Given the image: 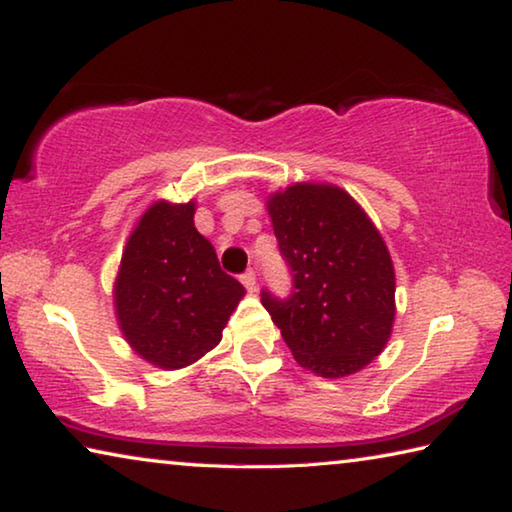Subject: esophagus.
<instances>
[{"instance_id": "1", "label": "esophagus", "mask_w": 512, "mask_h": 512, "mask_svg": "<svg viewBox=\"0 0 512 512\" xmlns=\"http://www.w3.org/2000/svg\"><path fill=\"white\" fill-rule=\"evenodd\" d=\"M241 282H244V287L253 293V291H257V275H255V271H246L244 275H241Z\"/></svg>"}]
</instances>
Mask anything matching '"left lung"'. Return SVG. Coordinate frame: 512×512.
I'll list each match as a JSON object with an SVG mask.
<instances>
[{
  "instance_id": "1",
  "label": "left lung",
  "mask_w": 512,
  "mask_h": 512,
  "mask_svg": "<svg viewBox=\"0 0 512 512\" xmlns=\"http://www.w3.org/2000/svg\"><path fill=\"white\" fill-rule=\"evenodd\" d=\"M266 210L293 273L287 300L262 291L302 368L339 379L386 348L395 320V268L363 207L329 183H296L266 198Z\"/></svg>"
}]
</instances>
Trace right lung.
<instances>
[{"mask_svg":"<svg viewBox=\"0 0 512 512\" xmlns=\"http://www.w3.org/2000/svg\"><path fill=\"white\" fill-rule=\"evenodd\" d=\"M194 212V201L149 205L126 241L112 289L126 343L162 370L185 368L216 348L246 293L221 271Z\"/></svg>","mask_w":512,"mask_h":512,"instance_id":"add662e5","label":"right lung"}]
</instances>
